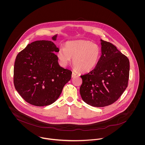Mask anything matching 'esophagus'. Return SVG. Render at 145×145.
Wrapping results in <instances>:
<instances>
[{
    "mask_svg": "<svg viewBox=\"0 0 145 145\" xmlns=\"http://www.w3.org/2000/svg\"><path fill=\"white\" fill-rule=\"evenodd\" d=\"M75 76H76V74L74 72H72V78H74V77H75Z\"/></svg>",
    "mask_w": 145,
    "mask_h": 145,
    "instance_id": "1",
    "label": "esophagus"
}]
</instances>
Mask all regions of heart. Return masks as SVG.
Listing matches in <instances>:
<instances>
[{
	"label": "heart",
	"instance_id": "obj_1",
	"mask_svg": "<svg viewBox=\"0 0 145 145\" xmlns=\"http://www.w3.org/2000/svg\"><path fill=\"white\" fill-rule=\"evenodd\" d=\"M99 46L85 40L68 42L65 48H61L57 57L63 66H66L73 58L75 69L82 72H89L97 65L101 57Z\"/></svg>",
	"mask_w": 145,
	"mask_h": 145
}]
</instances>
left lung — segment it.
I'll list each match as a JSON object with an SVG mask.
<instances>
[{"label":"left lung","mask_w":145,"mask_h":145,"mask_svg":"<svg viewBox=\"0 0 145 145\" xmlns=\"http://www.w3.org/2000/svg\"><path fill=\"white\" fill-rule=\"evenodd\" d=\"M102 55L95 67L81 75L80 93L84 102L96 107L117 101L128 86L129 61L112 43L101 40Z\"/></svg>","instance_id":"1"}]
</instances>
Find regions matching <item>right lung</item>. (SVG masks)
<instances>
[{"label": "right lung", "mask_w": 145, "mask_h": 145, "mask_svg": "<svg viewBox=\"0 0 145 145\" xmlns=\"http://www.w3.org/2000/svg\"><path fill=\"white\" fill-rule=\"evenodd\" d=\"M57 36L52 37L56 40ZM59 51L54 42L36 41L17 55L14 66L13 83L22 98L35 106H46L59 97L72 72L61 67L55 54Z\"/></svg>", "instance_id": "1"}]
</instances>
